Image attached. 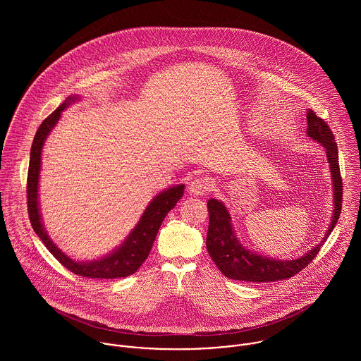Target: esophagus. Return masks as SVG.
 Wrapping results in <instances>:
<instances>
[{"label": "esophagus", "mask_w": 361, "mask_h": 361, "mask_svg": "<svg viewBox=\"0 0 361 361\" xmlns=\"http://www.w3.org/2000/svg\"><path fill=\"white\" fill-rule=\"evenodd\" d=\"M212 190V182L208 178H197L190 182L189 193L193 196H203Z\"/></svg>", "instance_id": "esophagus-1"}]
</instances>
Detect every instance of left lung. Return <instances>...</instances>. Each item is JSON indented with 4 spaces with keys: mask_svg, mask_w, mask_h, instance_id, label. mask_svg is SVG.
<instances>
[{
    "mask_svg": "<svg viewBox=\"0 0 361 361\" xmlns=\"http://www.w3.org/2000/svg\"><path fill=\"white\" fill-rule=\"evenodd\" d=\"M307 135L311 139L321 143L325 150L328 162L331 164L332 173V185H334V216L331 219V225L326 231V235L317 245L306 253L303 257L289 261L275 259V258L259 256L255 252L247 250L238 238L235 236V231L231 225V216L221 202L215 199H209L208 207V232H207V250L209 257L215 262L218 269L228 278L235 281H246V282H274L292 278L303 268H306L314 257L318 255L321 246L331 235L335 228L341 209H342V176L339 171V158H338V145L335 142V136L326 122L315 115L314 111L309 109L307 112Z\"/></svg>",
    "mask_w": 361,
    "mask_h": 361,
    "instance_id": "1",
    "label": "left lung"
}]
</instances>
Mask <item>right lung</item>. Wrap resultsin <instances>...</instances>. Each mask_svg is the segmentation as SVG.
Instances as JSON below:
<instances>
[{"mask_svg":"<svg viewBox=\"0 0 361 361\" xmlns=\"http://www.w3.org/2000/svg\"><path fill=\"white\" fill-rule=\"evenodd\" d=\"M76 100H78V96L68 97L52 112L51 115H49L43 121V123L39 126L36 132L32 150H30V162H29L27 186H26L29 219H30L32 228L35 229L37 236L42 239L44 246L50 250L52 256L73 274L86 276V278H97V279L125 278L135 274L140 268V265L145 262V259L149 257L158 229L165 215L183 196L185 185L169 188L168 190H164L158 196H155L152 203L146 208L136 228L130 232V235L125 239V242L111 255L94 261L78 262L68 257L65 253H62L52 243L42 222V215L39 208V193H37L39 176H40V165H42V149L44 146V142L50 135L52 128L55 126V123L58 122V119L61 118V112L69 104L75 103Z\"/></svg>","mask_w":361,"mask_h":361,"instance_id":"1","label":"right lung"}]
</instances>
